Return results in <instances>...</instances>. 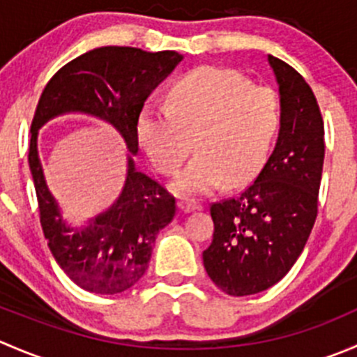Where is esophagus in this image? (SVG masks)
<instances>
[{
    "label": "esophagus",
    "instance_id": "esophagus-1",
    "mask_svg": "<svg viewBox=\"0 0 357 357\" xmlns=\"http://www.w3.org/2000/svg\"><path fill=\"white\" fill-rule=\"evenodd\" d=\"M178 207H179V211H181V212H185V214H188V212H193V211H197V208H199L200 205H199V202H195V200L181 199V200L178 202Z\"/></svg>",
    "mask_w": 357,
    "mask_h": 357
}]
</instances>
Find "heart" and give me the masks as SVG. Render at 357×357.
<instances>
[{"mask_svg":"<svg viewBox=\"0 0 357 357\" xmlns=\"http://www.w3.org/2000/svg\"><path fill=\"white\" fill-rule=\"evenodd\" d=\"M282 122L280 98L271 88L252 86L225 67H199L169 91V105L139 112V146L160 174H174L188 153L193 158L171 183L179 195H202L245 185L264 164Z\"/></svg>","mask_w":357,"mask_h":357,"instance_id":"b5f03b06","label":"heart"}]
</instances>
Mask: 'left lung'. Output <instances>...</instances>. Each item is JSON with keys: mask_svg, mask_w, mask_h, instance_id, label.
<instances>
[{"mask_svg": "<svg viewBox=\"0 0 357 357\" xmlns=\"http://www.w3.org/2000/svg\"><path fill=\"white\" fill-rule=\"evenodd\" d=\"M280 93L282 122L273 153L238 197L211 205L214 236L204 266L233 297L278 283L304 250L318 214L325 128L318 102L301 74L268 55Z\"/></svg>", "mask_w": 357, "mask_h": 357, "instance_id": "obj_1", "label": "left lung"}]
</instances>
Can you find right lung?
<instances>
[{"label": "right lung", "instance_id": "obj_1", "mask_svg": "<svg viewBox=\"0 0 357 357\" xmlns=\"http://www.w3.org/2000/svg\"><path fill=\"white\" fill-rule=\"evenodd\" d=\"M176 52H143L102 46L77 56L50 79L31 126L29 169L38 197L45 238L63 273L81 289L114 295L129 290L149 269L153 243L176 214V200L158 183L136 171L139 112L153 89L178 67ZM91 114L110 123L128 149L121 193L107 211L82 227L63 219L45 185L37 152L38 129L60 114Z\"/></svg>", "mask_w": 357, "mask_h": 357}]
</instances>
